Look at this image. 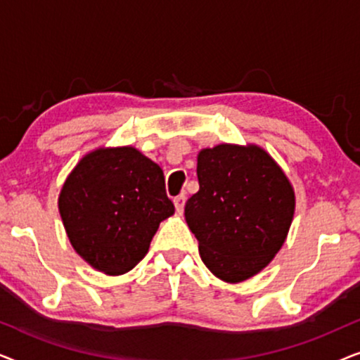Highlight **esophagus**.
<instances>
[{
    "label": "esophagus",
    "instance_id": "esophagus-1",
    "mask_svg": "<svg viewBox=\"0 0 360 360\" xmlns=\"http://www.w3.org/2000/svg\"><path fill=\"white\" fill-rule=\"evenodd\" d=\"M185 201H186L185 195H179L176 198H174L175 210H176V213H179V214H181V211H184V208H185Z\"/></svg>",
    "mask_w": 360,
    "mask_h": 360
}]
</instances>
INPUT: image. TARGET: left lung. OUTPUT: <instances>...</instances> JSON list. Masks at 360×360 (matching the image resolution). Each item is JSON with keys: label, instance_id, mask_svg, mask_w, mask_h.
<instances>
[{"label": "left lung", "instance_id": "obj_1", "mask_svg": "<svg viewBox=\"0 0 360 360\" xmlns=\"http://www.w3.org/2000/svg\"><path fill=\"white\" fill-rule=\"evenodd\" d=\"M200 190L185 219L200 257L226 283L244 282L272 262L295 214V190L272 155L255 144H218L196 157Z\"/></svg>", "mask_w": 360, "mask_h": 360}]
</instances>
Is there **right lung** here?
<instances>
[{"mask_svg":"<svg viewBox=\"0 0 360 360\" xmlns=\"http://www.w3.org/2000/svg\"><path fill=\"white\" fill-rule=\"evenodd\" d=\"M67 238L98 272L122 275L146 257L160 223L175 213L164 172L132 146L82 157L58 195Z\"/></svg>","mask_w":360,"mask_h":360,"instance_id":"obj_1","label":"right lung"}]
</instances>
